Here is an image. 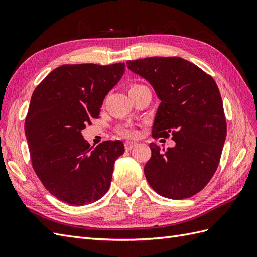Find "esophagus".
<instances>
[{
  "mask_svg": "<svg viewBox=\"0 0 257 257\" xmlns=\"http://www.w3.org/2000/svg\"><path fill=\"white\" fill-rule=\"evenodd\" d=\"M137 142H131V141H127L126 143H124V149H126V151H130L133 148H135L137 146Z\"/></svg>",
  "mask_w": 257,
  "mask_h": 257,
  "instance_id": "esophagus-1",
  "label": "esophagus"
}]
</instances>
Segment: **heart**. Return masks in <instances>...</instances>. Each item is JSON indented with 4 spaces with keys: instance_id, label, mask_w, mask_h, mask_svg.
<instances>
[{
    "instance_id": "b5f03b06",
    "label": "heart",
    "mask_w": 257,
    "mask_h": 257,
    "mask_svg": "<svg viewBox=\"0 0 257 257\" xmlns=\"http://www.w3.org/2000/svg\"><path fill=\"white\" fill-rule=\"evenodd\" d=\"M147 87L140 83H131L128 85V93L129 95L136 93V92L140 91L142 89H146ZM117 134L122 137H127V138H136L139 136V131H138L135 127L130 126V124H123V126H119L117 128Z\"/></svg>"
}]
</instances>
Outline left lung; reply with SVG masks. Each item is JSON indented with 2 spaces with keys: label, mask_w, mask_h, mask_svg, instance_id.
Here are the masks:
<instances>
[{
  "label": "left lung",
  "mask_w": 257,
  "mask_h": 257,
  "mask_svg": "<svg viewBox=\"0 0 257 257\" xmlns=\"http://www.w3.org/2000/svg\"><path fill=\"white\" fill-rule=\"evenodd\" d=\"M128 68L146 78L162 101L152 136L175 140L174 148L150 143L152 155L144 175L155 192L173 200L199 193L219 165L227 122L213 77L177 56L128 61Z\"/></svg>",
  "instance_id": "8db88e82"
}]
</instances>
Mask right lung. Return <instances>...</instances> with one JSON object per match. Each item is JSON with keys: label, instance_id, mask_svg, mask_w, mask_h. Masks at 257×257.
Wrapping results in <instances>:
<instances>
[{"label": "right lung", "instance_id": "add662e5", "mask_svg": "<svg viewBox=\"0 0 257 257\" xmlns=\"http://www.w3.org/2000/svg\"><path fill=\"white\" fill-rule=\"evenodd\" d=\"M124 63L63 65L38 84L25 120L34 170L48 191L69 205L93 203L108 191L121 141L95 149L81 130L98 118L105 96L120 80Z\"/></svg>", "mask_w": 257, "mask_h": 257}]
</instances>
